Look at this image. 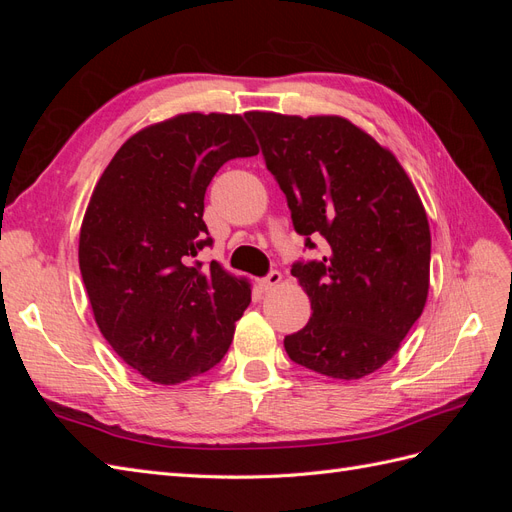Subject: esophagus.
<instances>
[{"label":"esophagus","instance_id":"obj_1","mask_svg":"<svg viewBox=\"0 0 512 512\" xmlns=\"http://www.w3.org/2000/svg\"><path fill=\"white\" fill-rule=\"evenodd\" d=\"M280 282H282V273L280 271H269L267 277H262V280H260V288L262 290H271Z\"/></svg>","mask_w":512,"mask_h":512}]
</instances>
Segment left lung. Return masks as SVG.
<instances>
[{"label":"left lung","instance_id":"obj_1","mask_svg":"<svg viewBox=\"0 0 512 512\" xmlns=\"http://www.w3.org/2000/svg\"><path fill=\"white\" fill-rule=\"evenodd\" d=\"M286 196L292 226L327 256L290 273L312 318L284 337L294 363L339 380L380 369L423 314L431 235L406 170L344 117L245 113Z\"/></svg>","mask_w":512,"mask_h":512}]
</instances>
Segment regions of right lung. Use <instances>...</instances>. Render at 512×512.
<instances>
[{"instance_id": "1", "label": "right lung", "mask_w": 512, "mask_h": 512, "mask_svg": "<svg viewBox=\"0 0 512 512\" xmlns=\"http://www.w3.org/2000/svg\"><path fill=\"white\" fill-rule=\"evenodd\" d=\"M256 153L241 115H177L128 138L91 194L79 241L87 297L106 342L151 382L218 365L252 301L245 280L194 258L213 245L211 179Z\"/></svg>"}]
</instances>
